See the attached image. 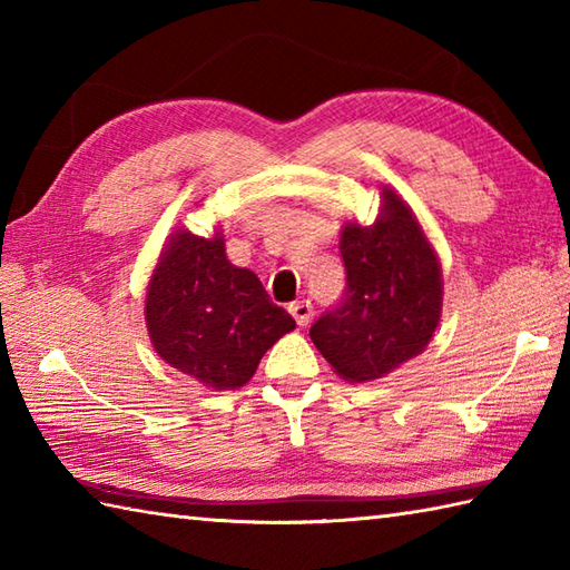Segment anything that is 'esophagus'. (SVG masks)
<instances>
[{
  "mask_svg": "<svg viewBox=\"0 0 570 570\" xmlns=\"http://www.w3.org/2000/svg\"><path fill=\"white\" fill-rule=\"evenodd\" d=\"M288 313H292L294 321L301 325V328H304V325H308L313 318V306L308 304V301H294V304L288 306Z\"/></svg>",
  "mask_w": 570,
  "mask_h": 570,
  "instance_id": "esophagus-1",
  "label": "esophagus"
}]
</instances>
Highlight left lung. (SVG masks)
I'll list each match as a JSON object with an SVG mask.
<instances>
[{
	"label": "left lung",
	"instance_id": "1",
	"mask_svg": "<svg viewBox=\"0 0 570 570\" xmlns=\"http://www.w3.org/2000/svg\"><path fill=\"white\" fill-rule=\"evenodd\" d=\"M380 200L372 225H343L345 301L311 328L313 345L350 384L382 380L421 355L443 311L441 262L416 213L390 186Z\"/></svg>",
	"mask_w": 570,
	"mask_h": 570
}]
</instances>
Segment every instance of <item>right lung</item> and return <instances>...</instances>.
I'll return each instance as SVG.
<instances>
[{
  "label": "right lung",
  "instance_id": "1",
  "mask_svg": "<svg viewBox=\"0 0 570 570\" xmlns=\"http://www.w3.org/2000/svg\"><path fill=\"white\" fill-rule=\"evenodd\" d=\"M144 321L156 355L213 392L245 386L266 350L296 328L257 274L227 259L220 225L213 237L184 227L168 235L149 276Z\"/></svg>",
  "mask_w": 570,
  "mask_h": 570
}]
</instances>
